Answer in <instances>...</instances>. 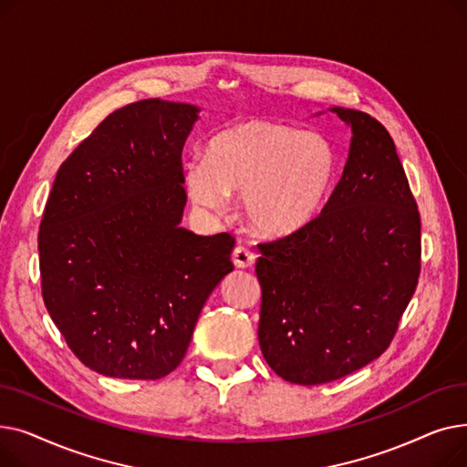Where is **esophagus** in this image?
<instances>
[{
  "label": "esophagus",
  "mask_w": 467,
  "mask_h": 467,
  "mask_svg": "<svg viewBox=\"0 0 467 467\" xmlns=\"http://www.w3.org/2000/svg\"><path fill=\"white\" fill-rule=\"evenodd\" d=\"M233 263H234L236 268H250L255 263V254L252 250H248V248L238 246L233 252Z\"/></svg>",
  "instance_id": "1"
}]
</instances>
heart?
I'll use <instances>...</instances> for the list:
<instances>
[{
  "label": "heart",
  "mask_w": 467,
  "mask_h": 467,
  "mask_svg": "<svg viewBox=\"0 0 467 467\" xmlns=\"http://www.w3.org/2000/svg\"><path fill=\"white\" fill-rule=\"evenodd\" d=\"M337 176V153L317 132L273 120L240 122L215 134L204 161L185 166L191 202L221 213L227 192H238L246 223L268 238L303 231L322 212Z\"/></svg>",
  "instance_id": "1"
}]
</instances>
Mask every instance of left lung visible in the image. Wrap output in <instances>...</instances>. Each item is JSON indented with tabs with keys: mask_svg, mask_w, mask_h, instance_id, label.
<instances>
[{
	"mask_svg": "<svg viewBox=\"0 0 467 467\" xmlns=\"http://www.w3.org/2000/svg\"><path fill=\"white\" fill-rule=\"evenodd\" d=\"M352 129L348 161L322 213L259 244V345L287 382L316 386L377 359L420 276V213L396 145L377 119L331 108Z\"/></svg>",
	"mask_w": 467,
	"mask_h": 467,
	"instance_id": "1",
	"label": "left lung"
}]
</instances>
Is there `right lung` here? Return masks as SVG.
Listing matches in <instances>:
<instances>
[{
	"label": "right lung",
	"mask_w": 467,
	"mask_h": 467,
	"mask_svg": "<svg viewBox=\"0 0 467 467\" xmlns=\"http://www.w3.org/2000/svg\"><path fill=\"white\" fill-rule=\"evenodd\" d=\"M199 108L159 98L108 115L58 168L37 248L45 306L88 369L157 380L182 363L231 271L234 238L180 227L182 151Z\"/></svg>",
	"instance_id": "add662e5"
}]
</instances>
